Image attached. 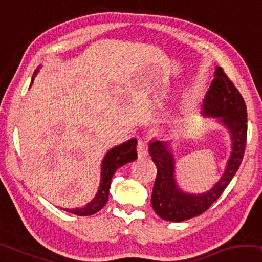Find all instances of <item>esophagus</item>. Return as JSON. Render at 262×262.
I'll list each match as a JSON object with an SVG mask.
<instances>
[{
  "label": "esophagus",
  "mask_w": 262,
  "mask_h": 262,
  "mask_svg": "<svg viewBox=\"0 0 262 262\" xmlns=\"http://www.w3.org/2000/svg\"><path fill=\"white\" fill-rule=\"evenodd\" d=\"M138 153L139 157H146L148 154V146H147V142L143 141V140H139Z\"/></svg>",
  "instance_id": "obj_1"
}]
</instances>
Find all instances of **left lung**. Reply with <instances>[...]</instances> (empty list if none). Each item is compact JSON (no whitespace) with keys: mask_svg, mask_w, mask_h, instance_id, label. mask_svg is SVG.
Segmentation results:
<instances>
[{"mask_svg":"<svg viewBox=\"0 0 262 262\" xmlns=\"http://www.w3.org/2000/svg\"><path fill=\"white\" fill-rule=\"evenodd\" d=\"M211 85L205 95L203 114L220 117L230 132L233 152L224 174L208 192L190 194L178 189L174 180V160L171 142L153 140L148 150L157 166V178L153 186L152 206L165 221L182 222L206 211L217 201L233 179L242 163L247 142V106L240 91L228 78L222 68H217Z\"/></svg>","mask_w":262,"mask_h":262,"instance_id":"8db88e82","label":"left lung"}]
</instances>
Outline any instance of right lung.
I'll return each instance as SVG.
<instances>
[{
    "mask_svg": "<svg viewBox=\"0 0 262 262\" xmlns=\"http://www.w3.org/2000/svg\"><path fill=\"white\" fill-rule=\"evenodd\" d=\"M136 139H130L122 145L114 147L105 154L102 161L101 185L97 191V194L89 204L79 209H65L66 211L75 213L78 216H90L99 211L106 204L109 197V187L112 184V178L115 174L116 169L122 165L134 161L138 158L136 153Z\"/></svg>",
    "mask_w": 262,
    "mask_h": 262,
    "instance_id": "right-lung-1",
    "label": "right lung"
}]
</instances>
